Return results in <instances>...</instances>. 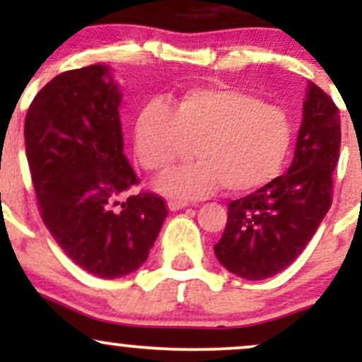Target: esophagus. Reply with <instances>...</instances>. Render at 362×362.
<instances>
[{
    "mask_svg": "<svg viewBox=\"0 0 362 362\" xmlns=\"http://www.w3.org/2000/svg\"><path fill=\"white\" fill-rule=\"evenodd\" d=\"M189 206V202L187 201H175V199H172V201H168V209L170 211H178V209H184V207Z\"/></svg>",
    "mask_w": 362,
    "mask_h": 362,
    "instance_id": "34e87169",
    "label": "esophagus"
}]
</instances>
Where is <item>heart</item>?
I'll return each mask as SVG.
<instances>
[{
	"label": "heart",
	"instance_id": "1",
	"mask_svg": "<svg viewBox=\"0 0 362 362\" xmlns=\"http://www.w3.org/2000/svg\"><path fill=\"white\" fill-rule=\"evenodd\" d=\"M195 143V163L156 182L170 197L202 199L219 187L233 194L260 189L279 175L293 144V124L281 107L236 88H195L175 109L153 98L134 124L141 167L165 172Z\"/></svg>",
	"mask_w": 362,
	"mask_h": 362
}]
</instances>
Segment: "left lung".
<instances>
[{"label":"left lung","instance_id":"1","mask_svg":"<svg viewBox=\"0 0 362 362\" xmlns=\"http://www.w3.org/2000/svg\"><path fill=\"white\" fill-rule=\"evenodd\" d=\"M339 149L337 105L308 81L288 173L228 206L226 228L214 245L223 267L243 279L260 281L298 259L332 206Z\"/></svg>","mask_w":362,"mask_h":362}]
</instances>
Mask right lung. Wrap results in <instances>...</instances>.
Masks as SVG:
<instances>
[{
	"instance_id": "add662e5",
	"label": "right lung",
	"mask_w": 362,
	"mask_h": 362,
	"mask_svg": "<svg viewBox=\"0 0 362 362\" xmlns=\"http://www.w3.org/2000/svg\"><path fill=\"white\" fill-rule=\"evenodd\" d=\"M109 68L91 64L52 78L25 117V151L40 216L83 271L115 279L148 259L167 204L139 184L124 155L119 105Z\"/></svg>"
}]
</instances>
